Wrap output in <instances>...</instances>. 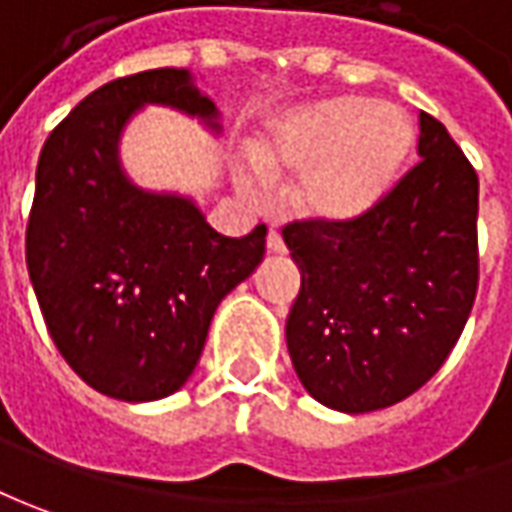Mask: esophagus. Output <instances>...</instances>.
Returning a JSON list of instances; mask_svg holds the SVG:
<instances>
[{"mask_svg":"<svg viewBox=\"0 0 512 512\" xmlns=\"http://www.w3.org/2000/svg\"><path fill=\"white\" fill-rule=\"evenodd\" d=\"M266 249H269L271 255H283V252H285L283 235H280L277 229H271L269 235H266Z\"/></svg>","mask_w":512,"mask_h":512,"instance_id":"1","label":"esophagus"}]
</instances>
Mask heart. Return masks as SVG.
I'll return each instance as SVG.
<instances>
[{
  "instance_id": "1",
  "label": "heart",
  "mask_w": 512,
  "mask_h": 512,
  "mask_svg": "<svg viewBox=\"0 0 512 512\" xmlns=\"http://www.w3.org/2000/svg\"><path fill=\"white\" fill-rule=\"evenodd\" d=\"M415 148L403 111L370 97H325L280 114L255 142V162L235 168L241 196L263 207L271 182L300 179L294 204L322 224L373 212L398 184Z\"/></svg>"
}]
</instances>
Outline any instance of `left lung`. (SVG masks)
<instances>
[{"instance_id": "8db88e82", "label": "left lung", "mask_w": 512, "mask_h": 512, "mask_svg": "<svg viewBox=\"0 0 512 512\" xmlns=\"http://www.w3.org/2000/svg\"><path fill=\"white\" fill-rule=\"evenodd\" d=\"M420 162L350 224L283 229L302 285L285 342L305 392L361 415L443 367L474 308L479 179L446 125L420 111Z\"/></svg>"}]
</instances>
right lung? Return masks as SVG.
I'll return each instance as SVG.
<instances>
[{
  "instance_id": "1",
  "label": "right lung",
  "mask_w": 512,
  "mask_h": 512,
  "mask_svg": "<svg viewBox=\"0 0 512 512\" xmlns=\"http://www.w3.org/2000/svg\"><path fill=\"white\" fill-rule=\"evenodd\" d=\"M145 106L221 134V111L190 69L117 78L47 137L27 221V271L52 342L89 387L128 403L187 384L215 308L266 255V227L224 238L190 196L125 173L120 142Z\"/></svg>"
}]
</instances>
